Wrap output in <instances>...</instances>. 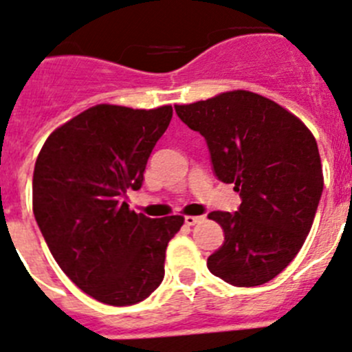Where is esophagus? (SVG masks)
<instances>
[{"label":"esophagus","mask_w":352,"mask_h":352,"mask_svg":"<svg viewBox=\"0 0 352 352\" xmlns=\"http://www.w3.org/2000/svg\"><path fill=\"white\" fill-rule=\"evenodd\" d=\"M202 220H204V216H185V223L190 225V227L201 223Z\"/></svg>","instance_id":"34e87169"}]
</instances>
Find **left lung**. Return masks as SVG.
<instances>
[{
  "mask_svg": "<svg viewBox=\"0 0 352 352\" xmlns=\"http://www.w3.org/2000/svg\"><path fill=\"white\" fill-rule=\"evenodd\" d=\"M174 109L204 136L216 178L234 183L241 195L235 212L208 214L225 232L208 269L234 286L270 281L304 246L323 193L312 132L288 109L250 90Z\"/></svg>",
  "mask_w": 352,
  "mask_h": 352,
  "instance_id": "obj_1",
  "label": "left lung"
}]
</instances>
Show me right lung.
Returning a JSON list of instances; mask_svg holds the SVG:
<instances>
[{
  "instance_id": "right-lung-1",
  "label": "right lung",
  "mask_w": 352,
  "mask_h": 352,
  "mask_svg": "<svg viewBox=\"0 0 352 352\" xmlns=\"http://www.w3.org/2000/svg\"><path fill=\"white\" fill-rule=\"evenodd\" d=\"M170 106L98 104L52 132L33 174V212L48 250L82 292L108 305L144 300L164 279L183 216L151 220L124 201L140 190Z\"/></svg>"
}]
</instances>
